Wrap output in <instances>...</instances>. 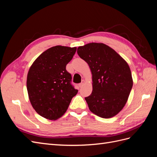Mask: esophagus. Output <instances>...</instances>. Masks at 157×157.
I'll list each match as a JSON object with an SVG mask.
<instances>
[{
	"label": "esophagus",
	"mask_w": 157,
	"mask_h": 157,
	"mask_svg": "<svg viewBox=\"0 0 157 157\" xmlns=\"http://www.w3.org/2000/svg\"><path fill=\"white\" fill-rule=\"evenodd\" d=\"M84 80H82L81 83L78 84V86H79L80 88H81V87L83 86V85H84Z\"/></svg>",
	"instance_id": "34e87169"
}]
</instances>
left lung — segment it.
Listing matches in <instances>:
<instances>
[{
  "label": "left lung",
  "instance_id": "left-lung-1",
  "mask_svg": "<svg viewBox=\"0 0 157 157\" xmlns=\"http://www.w3.org/2000/svg\"><path fill=\"white\" fill-rule=\"evenodd\" d=\"M77 53L88 64L92 75V92L85 98L89 109L101 118L115 116L126 105L133 86L129 65L103 43L79 46Z\"/></svg>",
  "mask_w": 157,
  "mask_h": 157
}]
</instances>
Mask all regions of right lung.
Wrapping results in <instances>:
<instances>
[{
  "instance_id": "right-lung-1",
  "label": "right lung",
  "mask_w": 157,
  "mask_h": 157,
  "mask_svg": "<svg viewBox=\"0 0 157 157\" xmlns=\"http://www.w3.org/2000/svg\"><path fill=\"white\" fill-rule=\"evenodd\" d=\"M76 50V47H52L38 57L28 71L27 89L30 102L36 112L46 119L54 121L63 116L78 92L66 70Z\"/></svg>"
}]
</instances>
